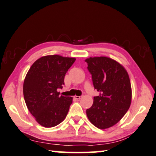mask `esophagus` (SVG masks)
Returning a JSON list of instances; mask_svg holds the SVG:
<instances>
[{"label": "esophagus", "mask_w": 156, "mask_h": 156, "mask_svg": "<svg viewBox=\"0 0 156 156\" xmlns=\"http://www.w3.org/2000/svg\"><path fill=\"white\" fill-rule=\"evenodd\" d=\"M82 98H83V96H77V95L74 96V98L76 99V100H80V99H81Z\"/></svg>", "instance_id": "obj_1"}]
</instances>
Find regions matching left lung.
<instances>
[{"mask_svg":"<svg viewBox=\"0 0 156 156\" xmlns=\"http://www.w3.org/2000/svg\"><path fill=\"white\" fill-rule=\"evenodd\" d=\"M88 70L94 88L99 92L93 105L86 110L90 123L100 129L115 125L123 117L131 103L132 90L126 70L108 57L87 58Z\"/></svg>","mask_w":156,"mask_h":156,"instance_id":"left-lung-1","label":"left lung"}]
</instances>
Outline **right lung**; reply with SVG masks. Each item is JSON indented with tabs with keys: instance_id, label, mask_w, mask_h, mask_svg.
Segmentation results:
<instances>
[{
	"instance_id": "obj_1",
	"label": "right lung",
	"mask_w": 156,
	"mask_h": 156,
	"mask_svg": "<svg viewBox=\"0 0 156 156\" xmlns=\"http://www.w3.org/2000/svg\"><path fill=\"white\" fill-rule=\"evenodd\" d=\"M76 61L58 55H45L34 62L23 83L27 108L41 126L51 128L65 119L73 98L60 95L64 78Z\"/></svg>"
}]
</instances>
